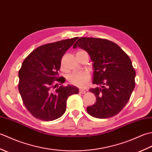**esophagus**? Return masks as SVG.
Wrapping results in <instances>:
<instances>
[{
	"label": "esophagus",
	"mask_w": 152,
	"mask_h": 152,
	"mask_svg": "<svg viewBox=\"0 0 152 152\" xmlns=\"http://www.w3.org/2000/svg\"><path fill=\"white\" fill-rule=\"evenodd\" d=\"M86 92V91H85V90H83V89H80V91H79V93H81V94H85Z\"/></svg>",
	"instance_id": "34e87169"
}]
</instances>
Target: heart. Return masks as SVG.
<instances>
[{
    "label": "heart",
    "instance_id": "1",
    "mask_svg": "<svg viewBox=\"0 0 152 152\" xmlns=\"http://www.w3.org/2000/svg\"><path fill=\"white\" fill-rule=\"evenodd\" d=\"M79 52V51H78ZM90 80V74L88 72H75L70 74L68 77L70 83L79 88H83L88 84Z\"/></svg>",
    "mask_w": 152,
    "mask_h": 152
}]
</instances>
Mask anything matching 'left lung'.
<instances>
[{
	"instance_id": "8db88e82",
	"label": "left lung",
	"mask_w": 152,
	"mask_h": 152,
	"mask_svg": "<svg viewBox=\"0 0 152 152\" xmlns=\"http://www.w3.org/2000/svg\"><path fill=\"white\" fill-rule=\"evenodd\" d=\"M86 50L92 61L93 83L89 91L96 102L87 108L93 117L106 119L117 115L125 107L135 87L136 72L131 60L118 45L106 39L80 38L73 48Z\"/></svg>"
}]
</instances>
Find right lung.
<instances>
[{"label": "right lung", "instance_id": "right-lung-1", "mask_svg": "<svg viewBox=\"0 0 152 152\" xmlns=\"http://www.w3.org/2000/svg\"><path fill=\"white\" fill-rule=\"evenodd\" d=\"M78 37L42 45L25 58L19 70L18 89L24 105L32 115L43 121L59 118L66 111L69 96L78 94L74 86H59L61 58Z\"/></svg>", "mask_w": 152, "mask_h": 152}]
</instances>
